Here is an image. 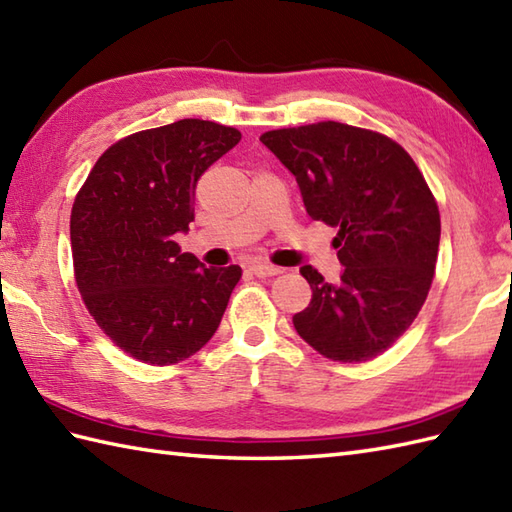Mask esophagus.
Returning a JSON list of instances; mask_svg holds the SVG:
<instances>
[{
    "instance_id": "1",
    "label": "esophagus",
    "mask_w": 512,
    "mask_h": 512,
    "mask_svg": "<svg viewBox=\"0 0 512 512\" xmlns=\"http://www.w3.org/2000/svg\"><path fill=\"white\" fill-rule=\"evenodd\" d=\"M250 273L257 275V277H275L281 273L279 266H273V264H264V262H255L250 264Z\"/></svg>"
}]
</instances>
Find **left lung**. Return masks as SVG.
Segmentation results:
<instances>
[{
    "mask_svg": "<svg viewBox=\"0 0 512 512\" xmlns=\"http://www.w3.org/2000/svg\"><path fill=\"white\" fill-rule=\"evenodd\" d=\"M259 140L295 176L312 220L339 228L341 279L301 266L312 299L292 317L297 334L332 361L376 358L429 295L440 213L427 182L405 149L369 129L325 121Z\"/></svg>",
    "mask_w": 512,
    "mask_h": 512,
    "instance_id": "1",
    "label": "left lung"
}]
</instances>
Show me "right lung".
I'll list each match as a JSON object with an SVG mask.
<instances>
[{
  "instance_id": "right-lung-1",
  "label": "right lung",
  "mask_w": 512,
  "mask_h": 512,
  "mask_svg": "<svg viewBox=\"0 0 512 512\" xmlns=\"http://www.w3.org/2000/svg\"><path fill=\"white\" fill-rule=\"evenodd\" d=\"M239 140L200 118L145 129L107 149L76 195V286L99 328L138 361H184L222 321L242 268H206L173 239L193 222L200 176Z\"/></svg>"
}]
</instances>
